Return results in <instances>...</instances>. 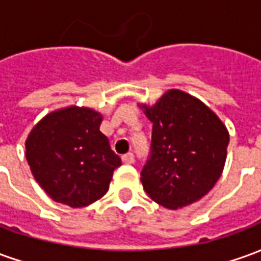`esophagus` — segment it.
Returning a JSON list of instances; mask_svg holds the SVG:
<instances>
[{"instance_id": "1", "label": "esophagus", "mask_w": 261, "mask_h": 261, "mask_svg": "<svg viewBox=\"0 0 261 261\" xmlns=\"http://www.w3.org/2000/svg\"><path fill=\"white\" fill-rule=\"evenodd\" d=\"M121 161H123V162H124V164H127V165L134 164V155H133L131 152L124 153V155L121 156Z\"/></svg>"}]
</instances>
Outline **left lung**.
<instances>
[{
	"label": "left lung",
	"mask_w": 261,
	"mask_h": 261,
	"mask_svg": "<svg viewBox=\"0 0 261 261\" xmlns=\"http://www.w3.org/2000/svg\"><path fill=\"white\" fill-rule=\"evenodd\" d=\"M152 121L151 158L141 172L144 190L168 210L201 200L222 175L229 133L213 109L180 89L153 105L140 103Z\"/></svg>",
	"instance_id": "8db88e82"
}]
</instances>
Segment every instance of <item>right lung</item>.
<instances>
[{
  "label": "right lung",
  "mask_w": 261,
  "mask_h": 261,
  "mask_svg": "<svg viewBox=\"0 0 261 261\" xmlns=\"http://www.w3.org/2000/svg\"><path fill=\"white\" fill-rule=\"evenodd\" d=\"M103 114L71 105L39 120L25 141L31 172L51 200L86 207L106 194L121 159L110 149Z\"/></svg>",
  "instance_id": "1"
}]
</instances>
